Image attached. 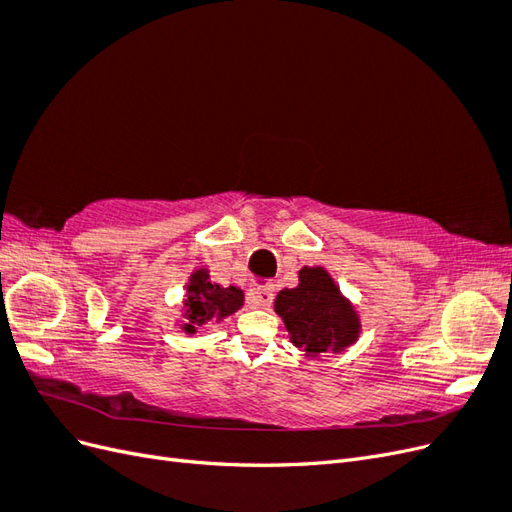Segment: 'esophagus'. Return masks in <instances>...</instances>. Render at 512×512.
I'll use <instances>...</instances> for the list:
<instances>
[{"label": "esophagus", "mask_w": 512, "mask_h": 512, "mask_svg": "<svg viewBox=\"0 0 512 512\" xmlns=\"http://www.w3.org/2000/svg\"><path fill=\"white\" fill-rule=\"evenodd\" d=\"M250 301L262 309H269L273 303V288L271 286H260L250 292Z\"/></svg>", "instance_id": "1"}]
</instances>
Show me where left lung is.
<instances>
[{"instance_id": "8db88e82", "label": "left lung", "mask_w": 512, "mask_h": 512, "mask_svg": "<svg viewBox=\"0 0 512 512\" xmlns=\"http://www.w3.org/2000/svg\"><path fill=\"white\" fill-rule=\"evenodd\" d=\"M275 312L282 316L292 344L307 356L339 352L359 337V318L322 267H303L299 286L277 294Z\"/></svg>"}]
</instances>
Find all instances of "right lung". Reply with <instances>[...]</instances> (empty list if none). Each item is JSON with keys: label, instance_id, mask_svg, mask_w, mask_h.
I'll return each mask as SVG.
<instances>
[{"label": "right lung", "instance_id": "1", "mask_svg": "<svg viewBox=\"0 0 512 512\" xmlns=\"http://www.w3.org/2000/svg\"><path fill=\"white\" fill-rule=\"evenodd\" d=\"M243 305V292L237 286H220L209 282V273L200 269L192 275L188 284V297H185V333H194L196 327L211 322L213 318H224L235 314Z\"/></svg>", "mask_w": 512, "mask_h": 512}]
</instances>
